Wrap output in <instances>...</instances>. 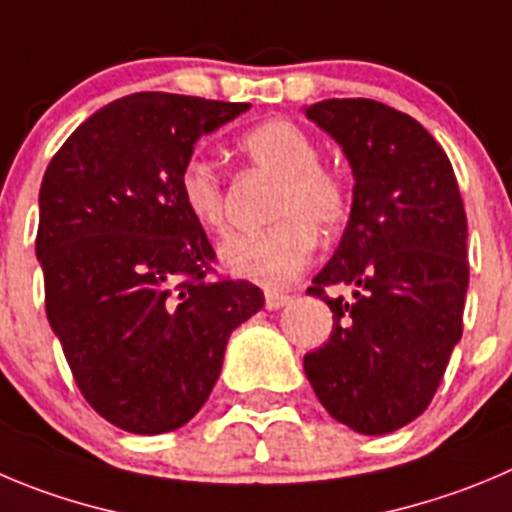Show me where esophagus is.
Returning <instances> with one entry per match:
<instances>
[{
  "label": "esophagus",
  "mask_w": 512,
  "mask_h": 512,
  "mask_svg": "<svg viewBox=\"0 0 512 512\" xmlns=\"http://www.w3.org/2000/svg\"><path fill=\"white\" fill-rule=\"evenodd\" d=\"M290 303V295H285V293H267L265 295V308L267 310H278V308H283V305H288Z\"/></svg>",
  "instance_id": "obj_1"
}]
</instances>
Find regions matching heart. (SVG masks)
Masks as SVG:
<instances>
[{
	"label": "heart",
	"instance_id": "heart-1",
	"mask_svg": "<svg viewBox=\"0 0 512 512\" xmlns=\"http://www.w3.org/2000/svg\"><path fill=\"white\" fill-rule=\"evenodd\" d=\"M240 154L255 169L278 176L270 219L260 232L232 234L219 247V260L237 278L265 288H283L313 257L318 232L341 227L351 212V186L333 166L321 164L313 133L285 118H272L240 138ZM179 197L191 219L207 232H222L224 176L207 159L186 161L179 171Z\"/></svg>",
	"mask_w": 512,
	"mask_h": 512
}]
</instances>
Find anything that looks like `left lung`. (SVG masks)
Returning a JSON list of instances; mask_svg holds the SVG:
<instances>
[{"label":"left lung","mask_w":512,"mask_h":512,"mask_svg":"<svg viewBox=\"0 0 512 512\" xmlns=\"http://www.w3.org/2000/svg\"><path fill=\"white\" fill-rule=\"evenodd\" d=\"M305 116L343 146L351 219L310 295L333 310L305 376L333 419L386 434L417 419L462 338L470 262L467 217L450 159L427 128L369 98H331ZM348 284L351 299L325 288Z\"/></svg>","instance_id":"1"}]
</instances>
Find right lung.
<instances>
[{"instance_id":"add662e5","label":"right lung","mask_w":512,"mask_h":512,"mask_svg":"<svg viewBox=\"0 0 512 512\" xmlns=\"http://www.w3.org/2000/svg\"><path fill=\"white\" fill-rule=\"evenodd\" d=\"M247 108L126 95L80 123L42 179L35 247L47 321L80 394L126 432L189 422L232 331L265 305L247 280L209 278L214 250L179 197L199 136Z\"/></svg>"}]
</instances>
